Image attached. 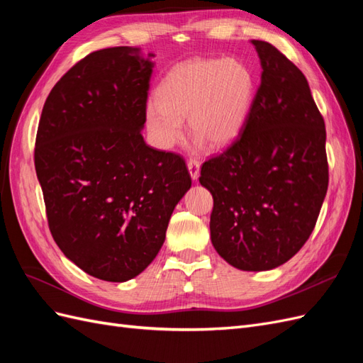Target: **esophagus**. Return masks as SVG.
<instances>
[{"label": "esophagus", "instance_id": "esophagus-1", "mask_svg": "<svg viewBox=\"0 0 363 363\" xmlns=\"http://www.w3.org/2000/svg\"><path fill=\"white\" fill-rule=\"evenodd\" d=\"M188 169H189L192 180H199V177H200V160L189 159L188 160Z\"/></svg>", "mask_w": 363, "mask_h": 363}]
</instances>
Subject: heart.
<instances>
[{
    "instance_id": "obj_1",
    "label": "heart",
    "mask_w": 363,
    "mask_h": 363,
    "mask_svg": "<svg viewBox=\"0 0 363 363\" xmlns=\"http://www.w3.org/2000/svg\"><path fill=\"white\" fill-rule=\"evenodd\" d=\"M256 80L236 59H195L174 67L147 104V125L162 148L183 138V118L208 147L232 142L242 130L255 100Z\"/></svg>"
}]
</instances>
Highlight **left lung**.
Listing matches in <instances>:
<instances>
[{"instance_id":"8db88e82","label":"left lung","mask_w":363,"mask_h":363,"mask_svg":"<svg viewBox=\"0 0 363 363\" xmlns=\"http://www.w3.org/2000/svg\"><path fill=\"white\" fill-rule=\"evenodd\" d=\"M262 82L233 144L207 159L211 238L242 271L283 265L312 235L328 188L325 124L304 74L265 40H251Z\"/></svg>"}]
</instances>
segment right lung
Wrapping results in <instances>:
<instances>
[{"label": "right lung", "mask_w": 363, "mask_h": 363, "mask_svg": "<svg viewBox=\"0 0 363 363\" xmlns=\"http://www.w3.org/2000/svg\"><path fill=\"white\" fill-rule=\"evenodd\" d=\"M138 48L98 50L52 87L35 167L50 232L84 272L127 281L155 260L191 188L184 159L145 144L152 63Z\"/></svg>", "instance_id": "obj_1"}]
</instances>
